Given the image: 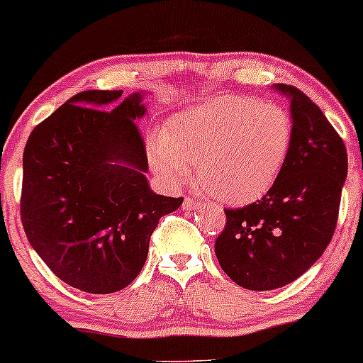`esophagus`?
I'll return each mask as SVG.
<instances>
[{
	"instance_id": "34e87169",
	"label": "esophagus",
	"mask_w": 363,
	"mask_h": 363,
	"mask_svg": "<svg viewBox=\"0 0 363 363\" xmlns=\"http://www.w3.org/2000/svg\"><path fill=\"white\" fill-rule=\"evenodd\" d=\"M198 206H200V201L193 200V198L189 196H186L184 201H182V210H184V212H193V210H196Z\"/></svg>"
}]
</instances>
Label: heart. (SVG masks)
<instances>
[{
    "instance_id": "b5f03b06",
    "label": "heart",
    "mask_w": 363,
    "mask_h": 363,
    "mask_svg": "<svg viewBox=\"0 0 363 363\" xmlns=\"http://www.w3.org/2000/svg\"><path fill=\"white\" fill-rule=\"evenodd\" d=\"M293 141V121L277 103L245 96L208 98L170 117L148 157L167 184L177 186L196 163L206 193L225 201H253L274 186Z\"/></svg>"
}]
</instances>
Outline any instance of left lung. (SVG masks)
Returning a JSON list of instances; mask_svg holds the SVG:
<instances>
[{"label": "left lung", "instance_id": "left-lung-1", "mask_svg": "<svg viewBox=\"0 0 363 363\" xmlns=\"http://www.w3.org/2000/svg\"><path fill=\"white\" fill-rule=\"evenodd\" d=\"M276 89L291 99L288 160L260 201L225 210L215 241L222 270L252 291L282 288L320 258L336 230L348 172L343 139L322 110L294 86Z\"/></svg>", "mask_w": 363, "mask_h": 363}]
</instances>
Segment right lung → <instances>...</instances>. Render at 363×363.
<instances>
[{
  "mask_svg": "<svg viewBox=\"0 0 363 363\" xmlns=\"http://www.w3.org/2000/svg\"><path fill=\"white\" fill-rule=\"evenodd\" d=\"M82 91L34 127L23 150L20 217L51 272L93 294L121 291L141 272L158 220L182 198L150 189L136 122L141 94Z\"/></svg>",
  "mask_w": 363,
  "mask_h": 363,
  "instance_id": "1",
  "label": "right lung"
}]
</instances>
